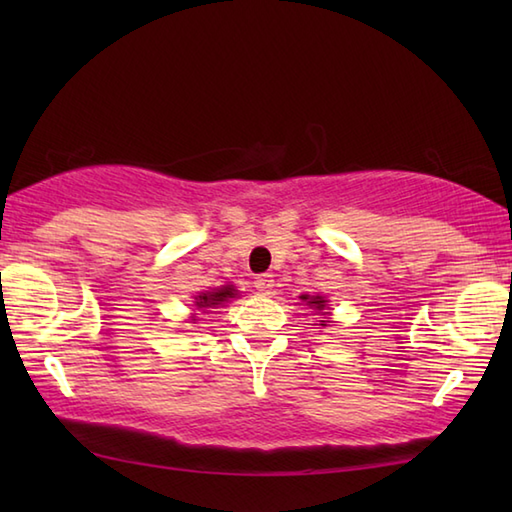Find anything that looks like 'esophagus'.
Here are the masks:
<instances>
[{
  "mask_svg": "<svg viewBox=\"0 0 512 512\" xmlns=\"http://www.w3.org/2000/svg\"><path fill=\"white\" fill-rule=\"evenodd\" d=\"M273 286H275V279H273V275H259V277H255V288H257V292H270L273 290Z\"/></svg>",
  "mask_w": 512,
  "mask_h": 512,
  "instance_id": "obj_1",
  "label": "esophagus"
}]
</instances>
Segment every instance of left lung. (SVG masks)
Returning a JSON list of instances; mask_svg holds the SVG:
<instances>
[{
  "mask_svg": "<svg viewBox=\"0 0 512 512\" xmlns=\"http://www.w3.org/2000/svg\"><path fill=\"white\" fill-rule=\"evenodd\" d=\"M301 299H308V297H301ZM308 306L317 308V310H323L325 308V299L323 297H312V299H308ZM321 325H325V323H321Z\"/></svg>",
  "mask_w": 512,
  "mask_h": 512,
  "instance_id": "8db88e82",
  "label": "left lung"
}]
</instances>
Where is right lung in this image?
<instances>
[{
  "instance_id": "1",
  "label": "right lung",
  "mask_w": 512,
  "mask_h": 512,
  "mask_svg": "<svg viewBox=\"0 0 512 512\" xmlns=\"http://www.w3.org/2000/svg\"><path fill=\"white\" fill-rule=\"evenodd\" d=\"M235 288H231V286H224V288H220V290H215V292H202V295L198 297V301H195V306H200V308H215V306H222L224 301H228V299H233L235 297Z\"/></svg>"
}]
</instances>
